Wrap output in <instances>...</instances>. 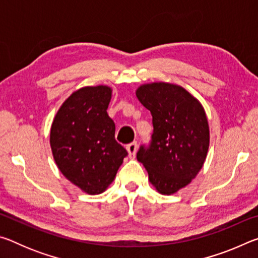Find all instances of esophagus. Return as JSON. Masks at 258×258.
Segmentation results:
<instances>
[{
    "mask_svg": "<svg viewBox=\"0 0 258 258\" xmlns=\"http://www.w3.org/2000/svg\"><path fill=\"white\" fill-rule=\"evenodd\" d=\"M126 150H127L130 157H134L135 154H137V150H138V143L135 141L130 143V145L126 146Z\"/></svg>",
    "mask_w": 258,
    "mask_h": 258,
    "instance_id": "34e87169",
    "label": "esophagus"
}]
</instances>
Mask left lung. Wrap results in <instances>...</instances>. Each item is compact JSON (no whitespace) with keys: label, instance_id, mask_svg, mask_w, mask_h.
<instances>
[{"label":"left lung","instance_id":"obj_1","mask_svg":"<svg viewBox=\"0 0 258 258\" xmlns=\"http://www.w3.org/2000/svg\"><path fill=\"white\" fill-rule=\"evenodd\" d=\"M139 101L150 110L154 133L150 146L137 158L161 195H173L197 176L209 148V126L203 104L184 87L165 82L137 89Z\"/></svg>","mask_w":258,"mask_h":258}]
</instances>
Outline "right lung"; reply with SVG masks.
Segmentation results:
<instances>
[{
  "mask_svg": "<svg viewBox=\"0 0 258 258\" xmlns=\"http://www.w3.org/2000/svg\"><path fill=\"white\" fill-rule=\"evenodd\" d=\"M112 90L85 86L66 99L51 125L50 146L60 172L89 195H99L115 180L127 156L115 140L107 109Z\"/></svg>",
  "mask_w": 258,
  "mask_h": 258,
  "instance_id": "add662e5",
  "label": "right lung"
}]
</instances>
